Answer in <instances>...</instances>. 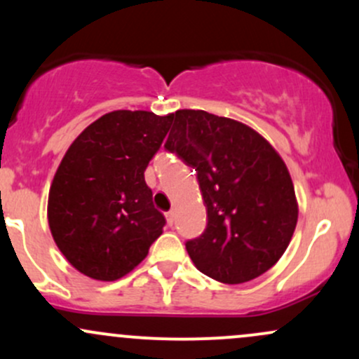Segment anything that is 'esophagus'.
Here are the masks:
<instances>
[{"label":"esophagus","instance_id":"obj_1","mask_svg":"<svg viewBox=\"0 0 359 359\" xmlns=\"http://www.w3.org/2000/svg\"><path fill=\"white\" fill-rule=\"evenodd\" d=\"M165 217H167V222H168V226H172L175 222V211H168L167 214H165Z\"/></svg>","mask_w":359,"mask_h":359}]
</instances>
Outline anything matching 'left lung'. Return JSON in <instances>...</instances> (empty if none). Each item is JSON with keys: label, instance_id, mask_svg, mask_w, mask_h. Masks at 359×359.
Returning <instances> with one entry per match:
<instances>
[{"label": "left lung", "instance_id": "left-lung-1", "mask_svg": "<svg viewBox=\"0 0 359 359\" xmlns=\"http://www.w3.org/2000/svg\"><path fill=\"white\" fill-rule=\"evenodd\" d=\"M165 148L196 168L208 209L205 231L185 248L217 282L245 283L285 253L299 217L282 156L253 128L201 109L172 114Z\"/></svg>", "mask_w": 359, "mask_h": 359}]
</instances>
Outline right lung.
Segmentation results:
<instances>
[{"label":"right lung","instance_id":"right-lung-1","mask_svg":"<svg viewBox=\"0 0 359 359\" xmlns=\"http://www.w3.org/2000/svg\"><path fill=\"white\" fill-rule=\"evenodd\" d=\"M172 114L111 111L65 151L48 192L53 241L86 277L113 282L145 259L165 226L145 182Z\"/></svg>","mask_w":359,"mask_h":359}]
</instances>
